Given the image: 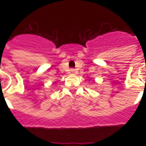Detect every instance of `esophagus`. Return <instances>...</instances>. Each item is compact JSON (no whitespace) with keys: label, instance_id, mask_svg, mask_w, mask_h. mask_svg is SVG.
Wrapping results in <instances>:
<instances>
[{"label":"esophagus","instance_id":"esophagus-1","mask_svg":"<svg viewBox=\"0 0 146 146\" xmlns=\"http://www.w3.org/2000/svg\"><path fill=\"white\" fill-rule=\"evenodd\" d=\"M71 72H75V70H74V69H71Z\"/></svg>","mask_w":146,"mask_h":146}]
</instances>
